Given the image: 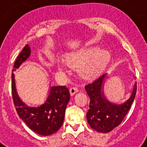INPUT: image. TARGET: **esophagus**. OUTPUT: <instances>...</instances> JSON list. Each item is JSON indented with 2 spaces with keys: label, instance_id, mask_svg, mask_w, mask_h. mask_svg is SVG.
Here are the masks:
<instances>
[{
  "label": "esophagus",
  "instance_id": "1",
  "mask_svg": "<svg viewBox=\"0 0 147 147\" xmlns=\"http://www.w3.org/2000/svg\"><path fill=\"white\" fill-rule=\"evenodd\" d=\"M78 92V89L76 88V87H71L69 89V93H70L71 95H74L76 92Z\"/></svg>",
  "mask_w": 147,
  "mask_h": 147
}]
</instances>
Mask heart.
<instances>
[{
  "label": "heart",
  "mask_w": 147,
  "mask_h": 147,
  "mask_svg": "<svg viewBox=\"0 0 147 147\" xmlns=\"http://www.w3.org/2000/svg\"><path fill=\"white\" fill-rule=\"evenodd\" d=\"M112 60V53L99 47H89L65 55V60H57L60 72L72 67H78V72L85 80H94L106 71Z\"/></svg>",
  "instance_id": "b5f03b06"
}]
</instances>
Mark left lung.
Returning <instances> with one entry per match:
<instances>
[{"label":"left lung","instance_id":"1","mask_svg":"<svg viewBox=\"0 0 147 147\" xmlns=\"http://www.w3.org/2000/svg\"><path fill=\"white\" fill-rule=\"evenodd\" d=\"M105 82V75H102L84 86L90 100L87 122L93 129L102 133L109 132L121 124L137 92V82H134L124 95L115 97L107 89Z\"/></svg>","mask_w":147,"mask_h":147}]
</instances>
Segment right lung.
Instances as JSON below:
<instances>
[{
  "instance_id": "obj_1",
  "label": "right lung",
  "mask_w": 147,
  "mask_h": 147,
  "mask_svg": "<svg viewBox=\"0 0 147 147\" xmlns=\"http://www.w3.org/2000/svg\"><path fill=\"white\" fill-rule=\"evenodd\" d=\"M30 54L26 45L18 56L12 70V94L19 117L37 134L48 136L59 130L65 118V109L70 95L65 86H42V90L28 94L18 90L15 82V70Z\"/></svg>"
}]
</instances>
